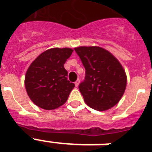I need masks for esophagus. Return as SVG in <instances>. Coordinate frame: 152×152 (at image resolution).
<instances>
[{"label":"esophagus","mask_w":152,"mask_h":152,"mask_svg":"<svg viewBox=\"0 0 152 152\" xmlns=\"http://www.w3.org/2000/svg\"><path fill=\"white\" fill-rule=\"evenodd\" d=\"M79 83H80V80H76V82H75V85H76V87H78Z\"/></svg>","instance_id":"obj_1"}]
</instances>
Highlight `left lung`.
Segmentation results:
<instances>
[{
    "mask_svg": "<svg viewBox=\"0 0 152 152\" xmlns=\"http://www.w3.org/2000/svg\"><path fill=\"white\" fill-rule=\"evenodd\" d=\"M85 68L79 90L88 106L103 111L120 101L127 83L121 64L109 51L99 46L74 49Z\"/></svg>",
    "mask_w": 152,
    "mask_h": 152,
    "instance_id": "obj_1",
    "label": "left lung"
}]
</instances>
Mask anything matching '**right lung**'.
I'll list each match as a JSON object with an SVG mask.
<instances>
[{
	"label": "right lung",
	"instance_id": "right-lung-1",
	"mask_svg": "<svg viewBox=\"0 0 152 152\" xmlns=\"http://www.w3.org/2000/svg\"><path fill=\"white\" fill-rule=\"evenodd\" d=\"M72 52L70 48L50 49L31 64L25 76V88L36 106L50 110L65 103L75 87L67 78L64 67Z\"/></svg>",
	"mask_w": 152,
	"mask_h": 152
}]
</instances>
